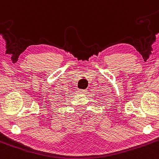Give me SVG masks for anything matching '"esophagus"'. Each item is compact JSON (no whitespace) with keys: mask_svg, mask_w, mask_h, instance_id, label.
<instances>
[{"mask_svg":"<svg viewBox=\"0 0 159 159\" xmlns=\"http://www.w3.org/2000/svg\"><path fill=\"white\" fill-rule=\"evenodd\" d=\"M78 93H87V90H78Z\"/></svg>","mask_w":159,"mask_h":159,"instance_id":"esophagus-1","label":"esophagus"}]
</instances>
